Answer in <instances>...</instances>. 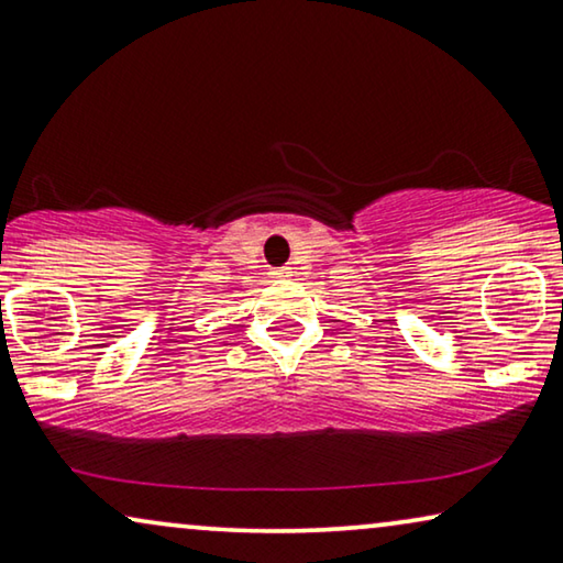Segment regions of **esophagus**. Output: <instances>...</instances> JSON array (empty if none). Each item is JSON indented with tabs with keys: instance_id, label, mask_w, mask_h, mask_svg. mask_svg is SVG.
<instances>
[{
	"instance_id": "esophagus-1",
	"label": "esophagus",
	"mask_w": 563,
	"mask_h": 563,
	"mask_svg": "<svg viewBox=\"0 0 563 563\" xmlns=\"http://www.w3.org/2000/svg\"><path fill=\"white\" fill-rule=\"evenodd\" d=\"M272 276H274V279H279V282H287V279H291V268H287V266L274 268Z\"/></svg>"
}]
</instances>
